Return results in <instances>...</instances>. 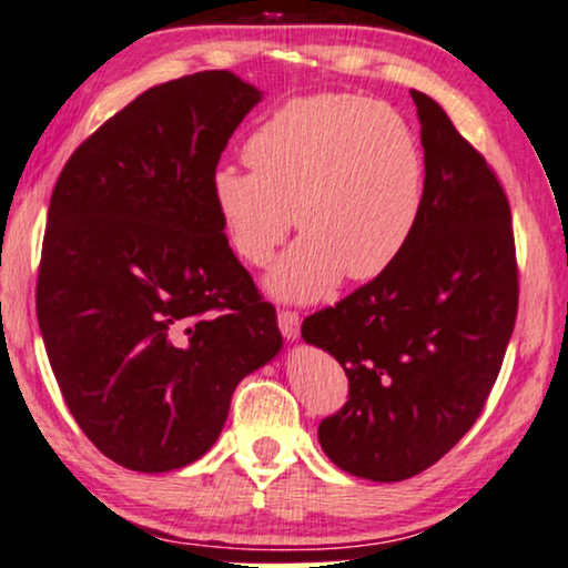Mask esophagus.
<instances>
[{
  "mask_svg": "<svg viewBox=\"0 0 568 568\" xmlns=\"http://www.w3.org/2000/svg\"><path fill=\"white\" fill-rule=\"evenodd\" d=\"M277 324H281L283 337H287V339L298 337V332H301V316H298V311L281 308V311H277Z\"/></svg>",
  "mask_w": 568,
  "mask_h": 568,
  "instance_id": "obj_1",
  "label": "esophagus"
}]
</instances>
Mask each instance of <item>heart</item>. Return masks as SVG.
Masks as SVG:
<instances>
[{
	"label": "heart",
	"instance_id": "obj_1",
	"mask_svg": "<svg viewBox=\"0 0 568 568\" xmlns=\"http://www.w3.org/2000/svg\"><path fill=\"white\" fill-rule=\"evenodd\" d=\"M250 170L219 166L211 197L246 265H267L293 226L303 239L270 275L277 295L311 301L345 273L373 281L419 223L425 162L394 108L355 94L295 98L244 143Z\"/></svg>",
	"mask_w": 568,
	"mask_h": 568
}]
</instances>
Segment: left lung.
<instances>
[{
  "label": "left lung",
  "mask_w": 568,
  "mask_h": 568,
  "mask_svg": "<svg viewBox=\"0 0 568 568\" xmlns=\"http://www.w3.org/2000/svg\"><path fill=\"white\" fill-rule=\"evenodd\" d=\"M412 98L425 149L417 229L386 273L301 326L349 381L318 443L342 470L371 481L422 474L474 427L520 298L505 187L433 98Z\"/></svg>",
  "instance_id": "left-lung-1"
}]
</instances>
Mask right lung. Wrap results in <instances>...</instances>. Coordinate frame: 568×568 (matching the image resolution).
<instances>
[{"label":"right lung","instance_id":"right-lung-1","mask_svg":"<svg viewBox=\"0 0 568 568\" xmlns=\"http://www.w3.org/2000/svg\"><path fill=\"white\" fill-rule=\"evenodd\" d=\"M260 98L231 71L151 87L55 180L36 287L45 353L82 433L139 474L211 450L236 383L283 347L211 197Z\"/></svg>","mask_w":568,"mask_h":568}]
</instances>
